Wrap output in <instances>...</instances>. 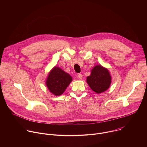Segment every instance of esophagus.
I'll list each match as a JSON object with an SVG mask.
<instances>
[{"label": "esophagus", "mask_w": 147, "mask_h": 147, "mask_svg": "<svg viewBox=\"0 0 147 147\" xmlns=\"http://www.w3.org/2000/svg\"><path fill=\"white\" fill-rule=\"evenodd\" d=\"M77 77L80 78V79H82V75L81 74H77Z\"/></svg>", "instance_id": "esophagus-1"}]
</instances>
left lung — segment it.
<instances>
[{"label":"left lung","instance_id":"1","mask_svg":"<svg viewBox=\"0 0 147 147\" xmlns=\"http://www.w3.org/2000/svg\"><path fill=\"white\" fill-rule=\"evenodd\" d=\"M87 82L93 91L100 94L110 87L111 76L107 69L96 65L91 70V75L87 77Z\"/></svg>","mask_w":147,"mask_h":147}]
</instances>
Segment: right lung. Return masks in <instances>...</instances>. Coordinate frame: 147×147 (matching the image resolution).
Returning <instances> with one entry per match:
<instances>
[{
    "label": "right lung",
    "mask_w": 147,
    "mask_h": 147,
    "mask_svg": "<svg viewBox=\"0 0 147 147\" xmlns=\"http://www.w3.org/2000/svg\"><path fill=\"white\" fill-rule=\"evenodd\" d=\"M72 81V77L59 67H54L49 73L46 85L49 91L56 96L61 95Z\"/></svg>",
    "instance_id": "1"
}]
</instances>
